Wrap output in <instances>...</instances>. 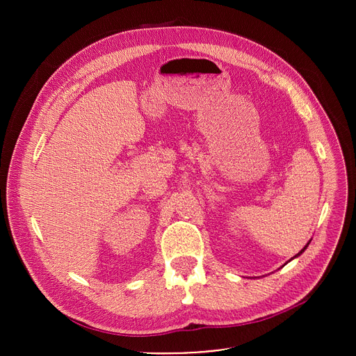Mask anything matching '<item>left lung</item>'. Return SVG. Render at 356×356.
<instances>
[{
    "instance_id": "8db88e82",
    "label": "left lung",
    "mask_w": 356,
    "mask_h": 356,
    "mask_svg": "<svg viewBox=\"0 0 356 356\" xmlns=\"http://www.w3.org/2000/svg\"><path fill=\"white\" fill-rule=\"evenodd\" d=\"M309 243H310V242H309ZM309 243H307V245H306V246H304V248H302V249H301V252H298V253H297V255H296V257H298V255H300V253H302V252H304V249H307V246H309ZM296 257H294V258H296Z\"/></svg>"
}]
</instances>
